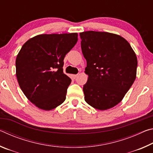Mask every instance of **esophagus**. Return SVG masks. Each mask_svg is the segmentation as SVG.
Returning a JSON list of instances; mask_svg holds the SVG:
<instances>
[{
  "label": "esophagus",
  "mask_w": 153,
  "mask_h": 153,
  "mask_svg": "<svg viewBox=\"0 0 153 153\" xmlns=\"http://www.w3.org/2000/svg\"><path fill=\"white\" fill-rule=\"evenodd\" d=\"M77 76H78V74H76V75H72V77H73V78L76 79V77H77Z\"/></svg>",
  "instance_id": "1"
}]
</instances>
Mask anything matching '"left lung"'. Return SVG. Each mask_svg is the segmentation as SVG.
Returning <instances> with one entry per match:
<instances>
[{
	"mask_svg": "<svg viewBox=\"0 0 153 153\" xmlns=\"http://www.w3.org/2000/svg\"><path fill=\"white\" fill-rule=\"evenodd\" d=\"M79 35L88 75L83 87L84 99L98 110L115 107L136 79V54L128 41L115 33L88 31Z\"/></svg>",
	"mask_w": 153,
	"mask_h": 153,
	"instance_id": "obj_1",
	"label": "left lung"
}]
</instances>
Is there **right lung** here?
<instances>
[{
  "instance_id": "add662e5",
  "label": "right lung",
  "mask_w": 153,
  "mask_h": 153,
  "mask_svg": "<svg viewBox=\"0 0 153 153\" xmlns=\"http://www.w3.org/2000/svg\"><path fill=\"white\" fill-rule=\"evenodd\" d=\"M77 42V33L38 35L27 40L17 56L16 76L30 101L46 111L65 100L71 79L63 73L64 58Z\"/></svg>"
}]
</instances>
